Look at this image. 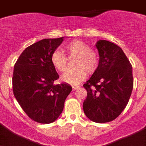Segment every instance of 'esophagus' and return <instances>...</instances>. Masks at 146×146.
Here are the masks:
<instances>
[{"mask_svg":"<svg viewBox=\"0 0 146 146\" xmlns=\"http://www.w3.org/2000/svg\"><path fill=\"white\" fill-rule=\"evenodd\" d=\"M80 86H72V88H73V90H74V91H75V90H77V89H78V88H80Z\"/></svg>","mask_w":146,"mask_h":146,"instance_id":"34e87169","label":"esophagus"}]
</instances>
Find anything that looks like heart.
Masks as SVG:
<instances>
[{
	"instance_id": "1",
	"label": "heart",
	"mask_w": 146,
	"mask_h": 146,
	"mask_svg": "<svg viewBox=\"0 0 146 146\" xmlns=\"http://www.w3.org/2000/svg\"><path fill=\"white\" fill-rule=\"evenodd\" d=\"M66 50L71 55H77L76 62L77 69H68L60 77V80L65 83L77 85L82 81L88 72H94L99 64V58L96 52L91 50L89 45L82 40L75 39L66 45ZM50 61L55 69L64 72L66 68L67 59L64 53L59 50L53 51L50 56Z\"/></svg>"
}]
</instances>
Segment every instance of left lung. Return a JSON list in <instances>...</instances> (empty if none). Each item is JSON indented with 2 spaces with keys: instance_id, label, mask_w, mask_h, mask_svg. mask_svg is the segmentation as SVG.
Wrapping results in <instances>:
<instances>
[{
  "instance_id": "1",
  "label": "left lung",
  "mask_w": 146,
  "mask_h": 146,
  "mask_svg": "<svg viewBox=\"0 0 146 146\" xmlns=\"http://www.w3.org/2000/svg\"><path fill=\"white\" fill-rule=\"evenodd\" d=\"M99 64L83 85L87 98L83 102L86 116L94 122L106 123L117 118L126 108L133 88L132 67L122 49L99 40Z\"/></svg>"
}]
</instances>
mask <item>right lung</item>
<instances>
[{"label": "right lung", "instance_id": "right-lung-1", "mask_svg": "<svg viewBox=\"0 0 146 146\" xmlns=\"http://www.w3.org/2000/svg\"><path fill=\"white\" fill-rule=\"evenodd\" d=\"M64 38H44L33 44L22 52L14 67V95L28 116L38 123L56 121L72 90L68 83H53L59 75L50 56Z\"/></svg>", "mask_w": 146, "mask_h": 146}]
</instances>
